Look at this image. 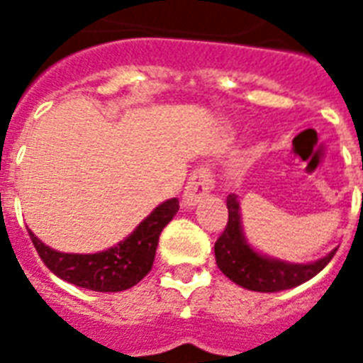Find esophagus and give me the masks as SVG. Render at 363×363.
Masks as SVG:
<instances>
[{"instance_id":"esophagus-1","label":"esophagus","mask_w":363,"mask_h":363,"mask_svg":"<svg viewBox=\"0 0 363 363\" xmlns=\"http://www.w3.org/2000/svg\"><path fill=\"white\" fill-rule=\"evenodd\" d=\"M216 186V179H213L212 171L208 167H200L196 169L192 177L184 186V194H182V204L184 208H194V206L206 198Z\"/></svg>"}]
</instances>
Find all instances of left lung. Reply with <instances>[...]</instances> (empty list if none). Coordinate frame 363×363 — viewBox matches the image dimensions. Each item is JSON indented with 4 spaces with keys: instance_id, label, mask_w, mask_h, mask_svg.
Masks as SVG:
<instances>
[{
    "instance_id": "obj_1",
    "label": "left lung",
    "mask_w": 363,
    "mask_h": 363,
    "mask_svg": "<svg viewBox=\"0 0 363 363\" xmlns=\"http://www.w3.org/2000/svg\"><path fill=\"white\" fill-rule=\"evenodd\" d=\"M228 225L218 237L213 252H216L218 268L241 288L264 291V294L296 288L299 284L311 280L313 276H317L335 257L336 251H333L327 257L307 264H291V262L264 257L255 251L245 239L235 194L228 196Z\"/></svg>"
}]
</instances>
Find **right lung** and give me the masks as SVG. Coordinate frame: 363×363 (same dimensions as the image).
<instances>
[{"mask_svg": "<svg viewBox=\"0 0 363 363\" xmlns=\"http://www.w3.org/2000/svg\"><path fill=\"white\" fill-rule=\"evenodd\" d=\"M177 212L179 200H167L134 229L132 235L95 255L58 252L46 247L33 231H28V235L44 264L62 280L93 291H122L135 286L150 272L155 260L159 235Z\"/></svg>", "mask_w": 363, "mask_h": 363, "instance_id": "add662e5", "label": "right lung"}]
</instances>
